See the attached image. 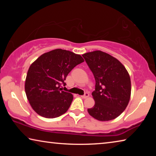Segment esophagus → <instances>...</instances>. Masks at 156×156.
Returning <instances> with one entry per match:
<instances>
[{
  "instance_id": "1",
  "label": "esophagus",
  "mask_w": 156,
  "mask_h": 156,
  "mask_svg": "<svg viewBox=\"0 0 156 156\" xmlns=\"http://www.w3.org/2000/svg\"><path fill=\"white\" fill-rule=\"evenodd\" d=\"M89 96V93H85L84 95L83 96H81V98H88Z\"/></svg>"
}]
</instances>
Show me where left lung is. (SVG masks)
<instances>
[{
    "mask_svg": "<svg viewBox=\"0 0 156 156\" xmlns=\"http://www.w3.org/2000/svg\"><path fill=\"white\" fill-rule=\"evenodd\" d=\"M96 80L92 96L94 106L89 114L99 121H109L118 117L129 104L131 97V79L122 63L109 54L100 50L82 55Z\"/></svg>",
    "mask_w": 156,
    "mask_h": 156,
    "instance_id": "1",
    "label": "left lung"
}]
</instances>
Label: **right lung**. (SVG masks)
<instances>
[{"label": "right lung", "instance_id": "obj_1", "mask_svg": "<svg viewBox=\"0 0 156 156\" xmlns=\"http://www.w3.org/2000/svg\"><path fill=\"white\" fill-rule=\"evenodd\" d=\"M83 62L80 55L56 49L42 54L30 65L25 90L31 107L38 115L54 118L67 112L73 97L60 87L65 86L68 73Z\"/></svg>", "mask_w": 156, "mask_h": 156}]
</instances>
